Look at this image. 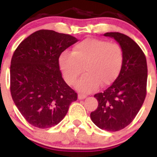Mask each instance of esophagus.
Masks as SVG:
<instances>
[{"label": "esophagus", "instance_id": "esophagus-1", "mask_svg": "<svg viewBox=\"0 0 157 157\" xmlns=\"http://www.w3.org/2000/svg\"><path fill=\"white\" fill-rule=\"evenodd\" d=\"M86 97H87V96L86 95V94H78V98L79 100L85 99Z\"/></svg>", "mask_w": 157, "mask_h": 157}]
</instances>
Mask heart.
<instances>
[{"instance_id":"obj_1","label":"heart","mask_w":157,"mask_h":157,"mask_svg":"<svg viewBox=\"0 0 157 157\" xmlns=\"http://www.w3.org/2000/svg\"><path fill=\"white\" fill-rule=\"evenodd\" d=\"M123 61V52L117 43L87 38L75 45L72 52H63L59 66L68 85H74L83 70L85 74L76 83V88L86 93L106 86L116 80Z\"/></svg>"}]
</instances>
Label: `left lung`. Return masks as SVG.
<instances>
[{
	"instance_id": "8db88e82",
	"label": "left lung",
	"mask_w": 157,
	"mask_h": 157,
	"mask_svg": "<svg viewBox=\"0 0 157 157\" xmlns=\"http://www.w3.org/2000/svg\"><path fill=\"white\" fill-rule=\"evenodd\" d=\"M104 35L113 37L120 44L123 61L114 82L104 92L94 95L98 106L91 112L90 118L99 128L114 132L128 126L143 105L148 69L143 51L130 37L119 32Z\"/></svg>"
}]
</instances>
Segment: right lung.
Segmentation results:
<instances>
[{"label": "right lung", "instance_id": "add662e5", "mask_svg": "<svg viewBox=\"0 0 157 157\" xmlns=\"http://www.w3.org/2000/svg\"><path fill=\"white\" fill-rule=\"evenodd\" d=\"M76 37L40 30L23 40L11 60L10 91L14 103L34 127L49 128L63 120L77 93L64 82L59 57Z\"/></svg>", "mask_w": 157, "mask_h": 157}]
</instances>
